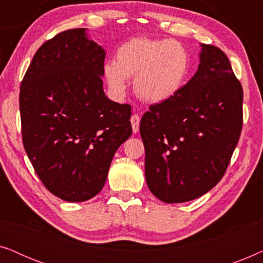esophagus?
Segmentation results:
<instances>
[{"label":"esophagus","instance_id":"1","mask_svg":"<svg viewBox=\"0 0 263 263\" xmlns=\"http://www.w3.org/2000/svg\"><path fill=\"white\" fill-rule=\"evenodd\" d=\"M130 122H132V128H133V132L134 133H138L139 132V128H140V116L138 114H134L130 118Z\"/></svg>","mask_w":263,"mask_h":263}]
</instances>
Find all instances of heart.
I'll use <instances>...</instances> for the list:
<instances>
[{
    "label": "heart",
    "mask_w": 263,
    "mask_h": 263,
    "mask_svg": "<svg viewBox=\"0 0 263 263\" xmlns=\"http://www.w3.org/2000/svg\"><path fill=\"white\" fill-rule=\"evenodd\" d=\"M190 71V56L185 46L171 39L134 37L118 46L116 62L104 64V77L116 97L127 92L129 77L134 89L148 103H163L181 91Z\"/></svg>",
    "instance_id": "obj_1"
}]
</instances>
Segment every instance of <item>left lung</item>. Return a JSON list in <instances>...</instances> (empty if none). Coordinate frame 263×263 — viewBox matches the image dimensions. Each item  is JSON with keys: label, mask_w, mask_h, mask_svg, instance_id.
Here are the masks:
<instances>
[{"label": "left lung", "mask_w": 263, "mask_h": 263, "mask_svg": "<svg viewBox=\"0 0 263 263\" xmlns=\"http://www.w3.org/2000/svg\"><path fill=\"white\" fill-rule=\"evenodd\" d=\"M243 88L228 56L201 44L195 75L140 122L151 193L166 203L192 201L224 176L243 124Z\"/></svg>", "instance_id": "8db88e82"}]
</instances>
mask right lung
Here are the masks:
<instances>
[{
	"instance_id": "1",
	"label": "right lung",
	"mask_w": 263,
	"mask_h": 263,
	"mask_svg": "<svg viewBox=\"0 0 263 263\" xmlns=\"http://www.w3.org/2000/svg\"><path fill=\"white\" fill-rule=\"evenodd\" d=\"M105 51L86 28L61 32L32 59L20 86L21 133L38 177L69 202L96 196L132 135V106L103 89Z\"/></svg>"
}]
</instances>
